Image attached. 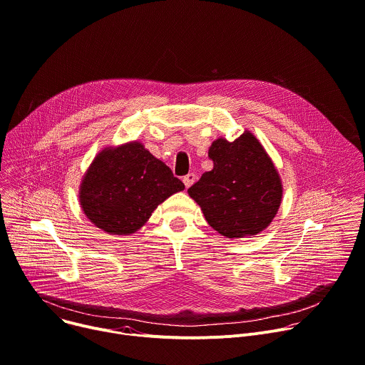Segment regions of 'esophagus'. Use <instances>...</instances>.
<instances>
[{
  "label": "esophagus",
  "mask_w": 365,
  "mask_h": 365,
  "mask_svg": "<svg viewBox=\"0 0 365 365\" xmlns=\"http://www.w3.org/2000/svg\"><path fill=\"white\" fill-rule=\"evenodd\" d=\"M195 180H196V175H193V173H189L183 178V183L186 187H190L195 183Z\"/></svg>",
  "instance_id": "1"
}]
</instances>
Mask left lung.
<instances>
[{
    "mask_svg": "<svg viewBox=\"0 0 365 365\" xmlns=\"http://www.w3.org/2000/svg\"><path fill=\"white\" fill-rule=\"evenodd\" d=\"M207 155L214 169L187 189L207 224L232 240L264 231L279 211L283 185L262 143L245 130L234 141L217 138Z\"/></svg>",
    "mask_w": 365,
    "mask_h": 365,
    "instance_id": "8db88e82",
    "label": "left lung"
}]
</instances>
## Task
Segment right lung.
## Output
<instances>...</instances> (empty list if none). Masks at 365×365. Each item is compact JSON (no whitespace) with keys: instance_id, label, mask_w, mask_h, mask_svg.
I'll return each mask as SVG.
<instances>
[{"instance_id":"1","label":"right lung","mask_w":365,"mask_h":365,"mask_svg":"<svg viewBox=\"0 0 365 365\" xmlns=\"http://www.w3.org/2000/svg\"><path fill=\"white\" fill-rule=\"evenodd\" d=\"M185 185L140 141L102 148L79 186L86 218L111 235L138 231L155 207Z\"/></svg>"}]
</instances>
